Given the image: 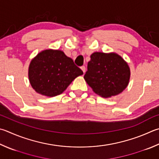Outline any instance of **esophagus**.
<instances>
[{
	"label": "esophagus",
	"instance_id": "esophagus-1",
	"mask_svg": "<svg viewBox=\"0 0 159 159\" xmlns=\"http://www.w3.org/2000/svg\"><path fill=\"white\" fill-rule=\"evenodd\" d=\"M80 69H81L82 71H83V73H85V66H82V67H80Z\"/></svg>",
	"mask_w": 159,
	"mask_h": 159
}]
</instances>
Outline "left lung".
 I'll list each match as a JSON object with an SVG mask.
<instances>
[{"label":"left lung","mask_w":159,"mask_h":159,"mask_svg":"<svg viewBox=\"0 0 159 159\" xmlns=\"http://www.w3.org/2000/svg\"><path fill=\"white\" fill-rule=\"evenodd\" d=\"M84 79L97 94L103 97L115 96L127 86L129 67L116 53L96 52L91 55Z\"/></svg>","instance_id":"left-lung-1"}]
</instances>
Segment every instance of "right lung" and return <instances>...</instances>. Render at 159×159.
Segmentation results:
<instances>
[{
  "mask_svg": "<svg viewBox=\"0 0 159 159\" xmlns=\"http://www.w3.org/2000/svg\"><path fill=\"white\" fill-rule=\"evenodd\" d=\"M83 71L64 52L45 50L32 60L28 77L37 92L48 97L62 94Z\"/></svg>",
  "mask_w": 159,
  "mask_h": 159,
  "instance_id": "1",
  "label": "right lung"
}]
</instances>
